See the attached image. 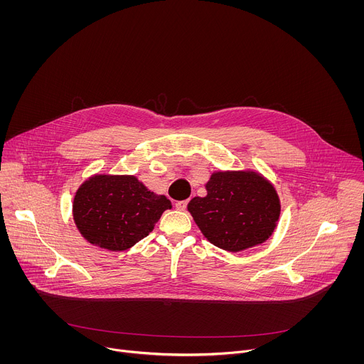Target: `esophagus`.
<instances>
[{
  "label": "esophagus",
  "mask_w": 364,
  "mask_h": 364,
  "mask_svg": "<svg viewBox=\"0 0 364 364\" xmlns=\"http://www.w3.org/2000/svg\"><path fill=\"white\" fill-rule=\"evenodd\" d=\"M186 206H188V200H179V202L175 203V208H176V210H179V211L186 210Z\"/></svg>",
  "instance_id": "esophagus-1"
}]
</instances>
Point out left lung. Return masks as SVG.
<instances>
[{
	"instance_id": "left-lung-1",
	"label": "left lung",
	"mask_w": 364,
	"mask_h": 364,
	"mask_svg": "<svg viewBox=\"0 0 364 364\" xmlns=\"http://www.w3.org/2000/svg\"><path fill=\"white\" fill-rule=\"evenodd\" d=\"M208 195L188 210L208 241L228 252L263 244L274 231L280 200L273 185L254 171L211 173Z\"/></svg>"
}]
</instances>
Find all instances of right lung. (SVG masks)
<instances>
[{"label":"right lung","mask_w":364,"mask_h":364,"mask_svg":"<svg viewBox=\"0 0 364 364\" xmlns=\"http://www.w3.org/2000/svg\"><path fill=\"white\" fill-rule=\"evenodd\" d=\"M164 195L133 175H94L77 191L73 215L81 235L100 248L126 251L147 237L166 208Z\"/></svg>","instance_id":"obj_1"}]
</instances>
